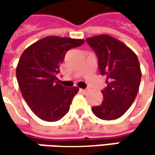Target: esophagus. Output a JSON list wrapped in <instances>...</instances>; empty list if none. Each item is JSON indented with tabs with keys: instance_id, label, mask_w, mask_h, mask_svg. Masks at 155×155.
Instances as JSON below:
<instances>
[{
	"instance_id": "esophagus-1",
	"label": "esophagus",
	"mask_w": 155,
	"mask_h": 155,
	"mask_svg": "<svg viewBox=\"0 0 155 155\" xmlns=\"http://www.w3.org/2000/svg\"><path fill=\"white\" fill-rule=\"evenodd\" d=\"M80 91L81 93H86L87 92V90H84V89H80Z\"/></svg>"
}]
</instances>
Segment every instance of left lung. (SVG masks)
<instances>
[{"label":"left lung","instance_id":"8db88e82","mask_svg":"<svg viewBox=\"0 0 155 155\" xmlns=\"http://www.w3.org/2000/svg\"><path fill=\"white\" fill-rule=\"evenodd\" d=\"M96 52L101 75L108 86L101 91L103 101L92 107L101 119L112 120L123 116L134 102L141 81V69L135 52L118 39L101 34L86 39Z\"/></svg>","mask_w":155,"mask_h":155}]
</instances>
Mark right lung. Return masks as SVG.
Here are the masks:
<instances>
[{"mask_svg": "<svg viewBox=\"0 0 155 155\" xmlns=\"http://www.w3.org/2000/svg\"><path fill=\"white\" fill-rule=\"evenodd\" d=\"M83 43V39L51 36L22 53L16 67L18 83L22 97L42 120L57 121L69 111L79 88L64 87L56 74L66 52Z\"/></svg>", "mask_w": 155, "mask_h": 155, "instance_id": "right-lung-1", "label": "right lung"}]
</instances>
